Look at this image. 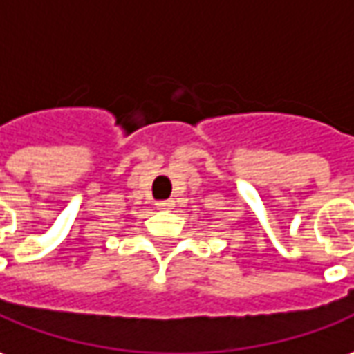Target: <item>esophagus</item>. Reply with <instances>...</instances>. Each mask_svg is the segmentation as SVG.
I'll return each mask as SVG.
<instances>
[{"label": "esophagus", "instance_id": "1", "mask_svg": "<svg viewBox=\"0 0 354 354\" xmlns=\"http://www.w3.org/2000/svg\"><path fill=\"white\" fill-rule=\"evenodd\" d=\"M171 206H173V201L156 202V208H158V209H171Z\"/></svg>", "mask_w": 354, "mask_h": 354}]
</instances>
